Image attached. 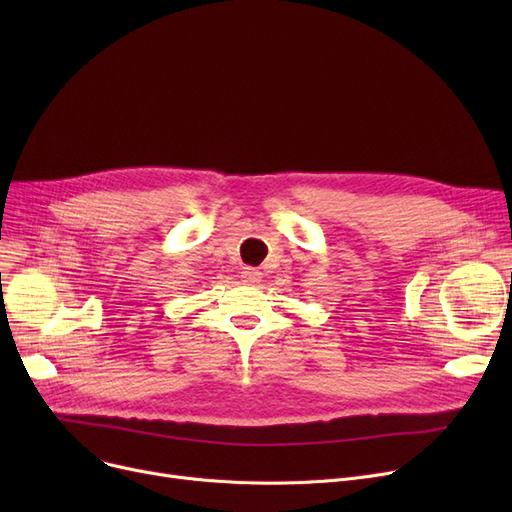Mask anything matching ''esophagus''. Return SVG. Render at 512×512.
Listing matches in <instances>:
<instances>
[{
	"label": "esophagus",
	"mask_w": 512,
	"mask_h": 512,
	"mask_svg": "<svg viewBox=\"0 0 512 512\" xmlns=\"http://www.w3.org/2000/svg\"><path fill=\"white\" fill-rule=\"evenodd\" d=\"M240 274H242V280H245L247 284H255L263 278L261 270H257V267H245V270H242Z\"/></svg>",
	"instance_id": "obj_1"
}]
</instances>
